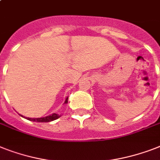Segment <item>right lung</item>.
Listing matches in <instances>:
<instances>
[{"instance_id":"obj_1","label":"right lung","mask_w":160,"mask_h":160,"mask_svg":"<svg viewBox=\"0 0 160 160\" xmlns=\"http://www.w3.org/2000/svg\"><path fill=\"white\" fill-rule=\"evenodd\" d=\"M68 102V97L66 98V101H65L64 103H67ZM21 117H23L21 115ZM61 117V115H58L57 113H52V115H49V116L44 117V118H25L27 120L32 121V122H52V121H54L56 119H58Z\"/></svg>"}]
</instances>
